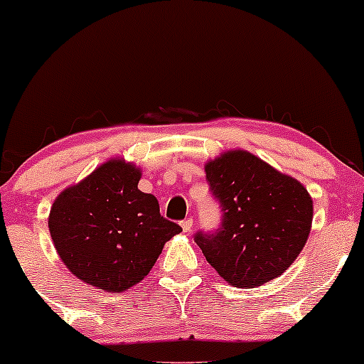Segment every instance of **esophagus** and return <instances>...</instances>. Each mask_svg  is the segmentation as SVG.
<instances>
[{
    "mask_svg": "<svg viewBox=\"0 0 364 364\" xmlns=\"http://www.w3.org/2000/svg\"><path fill=\"white\" fill-rule=\"evenodd\" d=\"M181 228L185 232H190L191 228H193V219H185L181 220Z\"/></svg>",
    "mask_w": 364,
    "mask_h": 364,
    "instance_id": "34e87169",
    "label": "esophagus"
}]
</instances>
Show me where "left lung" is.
<instances>
[{"label":"left lung","mask_w":364,"mask_h":364,"mask_svg":"<svg viewBox=\"0 0 364 364\" xmlns=\"http://www.w3.org/2000/svg\"><path fill=\"white\" fill-rule=\"evenodd\" d=\"M212 195L223 208L215 232L195 241L217 274L235 287L279 277L306 245L313 200L298 179L246 150H228L205 164Z\"/></svg>","instance_id":"obj_1"}]
</instances>
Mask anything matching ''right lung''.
<instances>
[{"mask_svg": "<svg viewBox=\"0 0 364 364\" xmlns=\"http://www.w3.org/2000/svg\"><path fill=\"white\" fill-rule=\"evenodd\" d=\"M140 168L111 159L63 190L49 212L58 255L89 286L121 292L150 272L166 241L181 232L154 195L139 190Z\"/></svg>", "mask_w": 364, "mask_h": 364, "instance_id": "1", "label": "right lung"}]
</instances>
